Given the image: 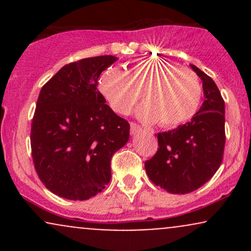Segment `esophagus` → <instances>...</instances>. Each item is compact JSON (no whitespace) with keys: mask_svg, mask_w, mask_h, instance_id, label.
Masks as SVG:
<instances>
[{"mask_svg":"<svg viewBox=\"0 0 251 251\" xmlns=\"http://www.w3.org/2000/svg\"><path fill=\"white\" fill-rule=\"evenodd\" d=\"M142 131V127H140L139 125H138V124H135V123H131V134H137L138 132H140Z\"/></svg>","mask_w":251,"mask_h":251,"instance_id":"1","label":"esophagus"}]
</instances>
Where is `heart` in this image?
<instances>
[{
    "label": "heart",
    "instance_id": "b5f03b06",
    "mask_svg": "<svg viewBox=\"0 0 251 251\" xmlns=\"http://www.w3.org/2000/svg\"><path fill=\"white\" fill-rule=\"evenodd\" d=\"M98 91L112 111L128 114L139 100L137 117L151 125L172 128L195 117L201 106L203 87L189 68L163 60H140L125 72L108 67L98 77Z\"/></svg>",
    "mask_w": 251,
    "mask_h": 251
}]
</instances>
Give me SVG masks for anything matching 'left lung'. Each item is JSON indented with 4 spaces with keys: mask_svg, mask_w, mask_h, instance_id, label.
<instances>
[{
    "mask_svg": "<svg viewBox=\"0 0 251 251\" xmlns=\"http://www.w3.org/2000/svg\"><path fill=\"white\" fill-rule=\"evenodd\" d=\"M191 68L203 81V105L189 123L158 133L159 148L145 162L152 183L176 195L195 191L211 179L226 145V108L220 89L200 68Z\"/></svg>",
    "mask_w": 251,
    "mask_h": 251,
    "instance_id": "1",
    "label": "left lung"
}]
</instances>
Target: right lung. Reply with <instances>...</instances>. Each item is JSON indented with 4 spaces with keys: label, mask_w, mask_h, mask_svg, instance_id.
<instances>
[{
    "label": "right lung",
    "mask_w": 251,
    "mask_h": 251,
    "mask_svg": "<svg viewBox=\"0 0 251 251\" xmlns=\"http://www.w3.org/2000/svg\"><path fill=\"white\" fill-rule=\"evenodd\" d=\"M117 61L102 55L63 66L42 86L30 131L40 180L71 201L101 192L111 180V159L127 143L129 124L98 91V77Z\"/></svg>",
    "instance_id": "1"
}]
</instances>
